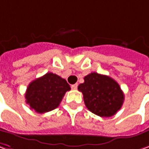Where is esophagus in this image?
Here are the masks:
<instances>
[{
  "label": "esophagus",
  "mask_w": 149,
  "mask_h": 149,
  "mask_svg": "<svg viewBox=\"0 0 149 149\" xmlns=\"http://www.w3.org/2000/svg\"><path fill=\"white\" fill-rule=\"evenodd\" d=\"M72 90H77V84H74V85H72Z\"/></svg>",
  "instance_id": "esophagus-1"
}]
</instances>
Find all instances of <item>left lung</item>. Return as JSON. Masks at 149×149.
Masks as SVG:
<instances>
[{
	"mask_svg": "<svg viewBox=\"0 0 149 149\" xmlns=\"http://www.w3.org/2000/svg\"><path fill=\"white\" fill-rule=\"evenodd\" d=\"M89 111L100 117H112L119 110L124 94L118 83L110 77L92 72L78 86Z\"/></svg>",
	"mask_w": 149,
	"mask_h": 149,
	"instance_id": "obj_1",
	"label": "left lung"
}]
</instances>
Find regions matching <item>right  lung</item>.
Instances as JSON below:
<instances>
[{"label": "right lung", "mask_w": 149, "mask_h": 149, "mask_svg": "<svg viewBox=\"0 0 149 149\" xmlns=\"http://www.w3.org/2000/svg\"><path fill=\"white\" fill-rule=\"evenodd\" d=\"M70 90L65 79L48 72L28 85L25 95L26 102L36 113H47L59 106L66 92Z\"/></svg>", "instance_id": "obj_1"}]
</instances>
